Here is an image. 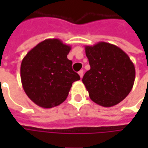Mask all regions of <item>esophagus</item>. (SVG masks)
I'll return each instance as SVG.
<instances>
[{"mask_svg": "<svg viewBox=\"0 0 148 148\" xmlns=\"http://www.w3.org/2000/svg\"><path fill=\"white\" fill-rule=\"evenodd\" d=\"M83 74H84V71H83V70H81V71H79V72H78V74H79V76H80L81 78L83 77Z\"/></svg>", "mask_w": 148, "mask_h": 148, "instance_id": "obj_1", "label": "esophagus"}]
</instances>
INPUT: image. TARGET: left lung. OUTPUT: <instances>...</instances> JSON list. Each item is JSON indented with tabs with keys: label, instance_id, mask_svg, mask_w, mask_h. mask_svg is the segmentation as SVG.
Segmentation results:
<instances>
[{
	"label": "left lung",
	"instance_id": "left-lung-1",
	"mask_svg": "<svg viewBox=\"0 0 148 148\" xmlns=\"http://www.w3.org/2000/svg\"><path fill=\"white\" fill-rule=\"evenodd\" d=\"M85 50L90 70L84 74L82 82L90 99L104 107L117 105L133 87V62L123 50L109 42L86 46Z\"/></svg>",
	"mask_w": 148,
	"mask_h": 148
}]
</instances>
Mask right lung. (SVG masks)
<instances>
[{
	"mask_svg": "<svg viewBox=\"0 0 148 148\" xmlns=\"http://www.w3.org/2000/svg\"><path fill=\"white\" fill-rule=\"evenodd\" d=\"M71 47L58 39L43 40L22 60L21 77L27 96L36 105L50 109L66 99L72 83L80 80L67 58Z\"/></svg>",
	"mask_w": 148,
	"mask_h": 148,
	"instance_id": "obj_1",
	"label": "right lung"
}]
</instances>
